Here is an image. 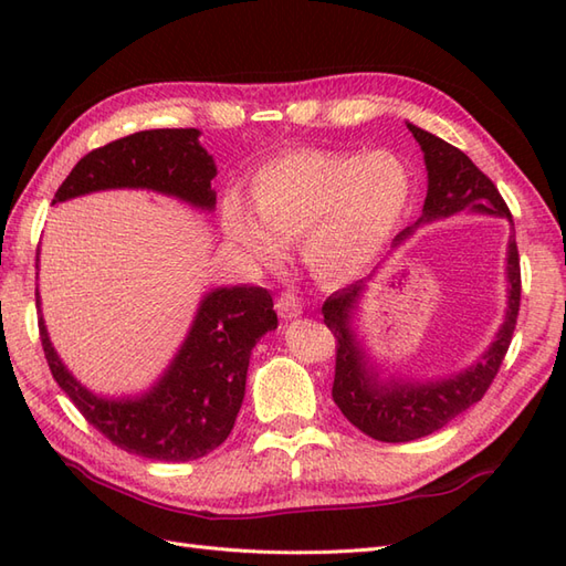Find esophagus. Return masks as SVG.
<instances>
[{
	"instance_id": "1",
	"label": "esophagus",
	"mask_w": 566,
	"mask_h": 566,
	"mask_svg": "<svg viewBox=\"0 0 566 566\" xmlns=\"http://www.w3.org/2000/svg\"><path fill=\"white\" fill-rule=\"evenodd\" d=\"M302 298L294 292H284L280 298H276V314H280L284 321H292L302 316Z\"/></svg>"
}]
</instances>
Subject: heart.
<instances>
[{"label":"heart","instance_id":"b5f03b06","mask_svg":"<svg viewBox=\"0 0 566 566\" xmlns=\"http://www.w3.org/2000/svg\"><path fill=\"white\" fill-rule=\"evenodd\" d=\"M413 172L394 150H290L252 177V205L231 191L221 203L228 243L262 268L302 243L308 270L326 282L363 274L399 231Z\"/></svg>","mask_w":566,"mask_h":566}]
</instances>
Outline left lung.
<instances>
[{
    "instance_id": "8db88e82",
    "label": "left lung",
    "mask_w": 566,
    "mask_h": 566,
    "mask_svg": "<svg viewBox=\"0 0 566 566\" xmlns=\"http://www.w3.org/2000/svg\"><path fill=\"white\" fill-rule=\"evenodd\" d=\"M406 126L418 140L420 150H423L428 195L420 219L394 238V248H399L406 238H411L418 226L450 219L460 211L499 216L513 228L511 211L506 201L501 199L499 189L460 148L450 146L448 140L432 136L413 124ZM371 276L375 274L331 294L323 304V321L338 338L333 401L365 436L379 442H411L448 426L454 416L464 413L469 406L482 401L503 357L509 353L515 318H518L521 308V260L518 245H515V231H511L506 248V316H503L494 343L479 355L476 363L460 371H452V375L428 379H403L394 375L384 377V371L375 363V355L365 345V338H359L355 323Z\"/></svg>"
}]
</instances>
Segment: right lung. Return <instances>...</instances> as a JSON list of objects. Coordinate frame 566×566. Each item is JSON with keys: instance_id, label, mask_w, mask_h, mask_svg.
<instances>
[{"instance_id": "obj_1", "label": "right lung", "mask_w": 566, "mask_h": 566, "mask_svg": "<svg viewBox=\"0 0 566 566\" xmlns=\"http://www.w3.org/2000/svg\"><path fill=\"white\" fill-rule=\"evenodd\" d=\"M197 128H153L92 150L72 167L53 203L106 189H148L213 211L216 163ZM41 311V296L35 292ZM41 343L55 381L80 413L118 448L158 462H191L231 436L245 396L252 347L276 328L262 286H216L201 296L187 338L146 391L102 396L84 387L55 353L41 316Z\"/></svg>"}]
</instances>
